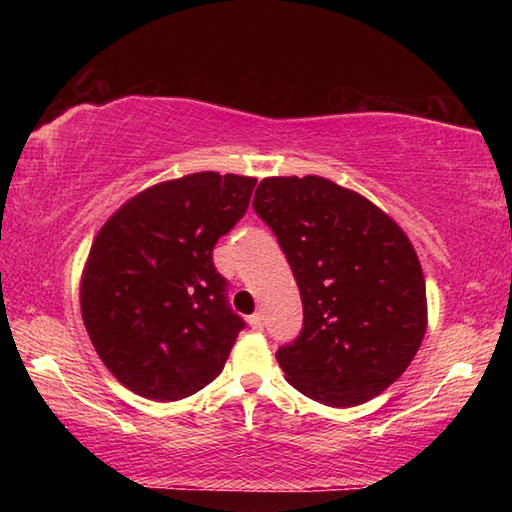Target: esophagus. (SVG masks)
<instances>
[{"label": "esophagus", "mask_w": 512, "mask_h": 512, "mask_svg": "<svg viewBox=\"0 0 512 512\" xmlns=\"http://www.w3.org/2000/svg\"><path fill=\"white\" fill-rule=\"evenodd\" d=\"M248 325L253 327V329H257V332H259V329L264 327V318H262V314H253V316H250V318H248Z\"/></svg>", "instance_id": "esophagus-1"}]
</instances>
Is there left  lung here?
<instances>
[{"mask_svg": "<svg viewBox=\"0 0 512 512\" xmlns=\"http://www.w3.org/2000/svg\"><path fill=\"white\" fill-rule=\"evenodd\" d=\"M253 207L275 232L302 298V329L277 350L289 384L320 404L372 400L427 332L420 259L391 216L320 176L264 178Z\"/></svg>", "mask_w": 512, "mask_h": 512, "instance_id": "8db88e82", "label": "left lung"}]
</instances>
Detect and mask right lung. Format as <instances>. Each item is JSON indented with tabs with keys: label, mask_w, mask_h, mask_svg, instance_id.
<instances>
[{
	"label": "right lung",
	"mask_w": 512,
	"mask_h": 512,
	"mask_svg": "<svg viewBox=\"0 0 512 512\" xmlns=\"http://www.w3.org/2000/svg\"><path fill=\"white\" fill-rule=\"evenodd\" d=\"M257 178L201 171L144 189L103 223L81 277L94 350L128 391L176 402L219 377L244 318L212 262Z\"/></svg>",
	"instance_id": "right-lung-1"
}]
</instances>
